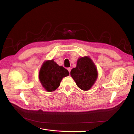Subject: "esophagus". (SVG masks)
Instances as JSON below:
<instances>
[{"label":"esophagus","mask_w":134,"mask_h":134,"mask_svg":"<svg viewBox=\"0 0 134 134\" xmlns=\"http://www.w3.org/2000/svg\"><path fill=\"white\" fill-rule=\"evenodd\" d=\"M67 69H68V70L69 71V73H70V71H71V68H68Z\"/></svg>","instance_id":"34e87169"}]
</instances>
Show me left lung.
I'll return each instance as SVG.
<instances>
[{
  "mask_svg": "<svg viewBox=\"0 0 134 134\" xmlns=\"http://www.w3.org/2000/svg\"><path fill=\"white\" fill-rule=\"evenodd\" d=\"M70 75L80 89L88 91L94 84L98 76L97 68L88 56L78 59L76 66L72 69Z\"/></svg>",
  "mask_w": 134,
  "mask_h": 134,
  "instance_id": "obj_1",
  "label": "left lung"
}]
</instances>
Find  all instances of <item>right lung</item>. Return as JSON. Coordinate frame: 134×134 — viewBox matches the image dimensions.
<instances>
[{
    "mask_svg": "<svg viewBox=\"0 0 134 134\" xmlns=\"http://www.w3.org/2000/svg\"><path fill=\"white\" fill-rule=\"evenodd\" d=\"M69 72L63 66H59L54 60L44 62L40 69L39 79L42 86L47 92L55 91L60 84L64 77Z\"/></svg>",
    "mask_w": 134,
    "mask_h": 134,
    "instance_id": "obj_1",
    "label": "right lung"
}]
</instances>
